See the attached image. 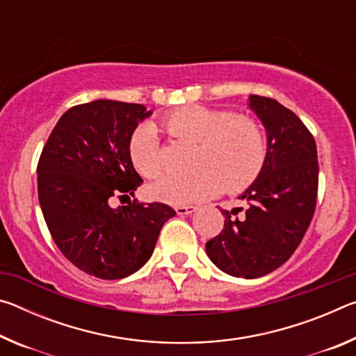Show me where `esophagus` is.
I'll list each match as a JSON object with an SVG mask.
<instances>
[{"mask_svg":"<svg viewBox=\"0 0 356 356\" xmlns=\"http://www.w3.org/2000/svg\"><path fill=\"white\" fill-rule=\"evenodd\" d=\"M176 212H177V215H191L196 212V207L195 206H179V207H176Z\"/></svg>","mask_w":356,"mask_h":356,"instance_id":"obj_1","label":"esophagus"}]
</instances>
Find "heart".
<instances>
[{
	"instance_id": "b5f03b06",
	"label": "heart",
	"mask_w": 356,
	"mask_h": 356,
	"mask_svg": "<svg viewBox=\"0 0 356 356\" xmlns=\"http://www.w3.org/2000/svg\"><path fill=\"white\" fill-rule=\"evenodd\" d=\"M161 125L171 136L196 143L191 160V170L196 171L150 184L147 193L156 201L185 206L209 200L222 188L238 193L262 171L267 143L262 125L251 116L186 105L168 113ZM129 152L143 176L155 177L163 171V150L155 125H138L130 136Z\"/></svg>"
}]
</instances>
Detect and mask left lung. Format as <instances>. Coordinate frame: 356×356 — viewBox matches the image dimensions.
Masks as SVG:
<instances>
[{
  "label": "left lung",
  "mask_w": 356,
  "mask_h": 356,
  "mask_svg": "<svg viewBox=\"0 0 356 356\" xmlns=\"http://www.w3.org/2000/svg\"><path fill=\"white\" fill-rule=\"evenodd\" d=\"M248 106L267 134V156L238 196L245 212L222 210L225 229L206 251L221 272L254 280L281 267L303 238L316 210L318 163L314 138L297 114L259 95H250Z\"/></svg>",
  "instance_id": "obj_1"
}]
</instances>
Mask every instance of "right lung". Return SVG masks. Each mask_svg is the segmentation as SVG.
Instances as JSON below:
<instances>
[{"label":"right lung","mask_w":356,"mask_h":356,"mask_svg":"<svg viewBox=\"0 0 356 356\" xmlns=\"http://www.w3.org/2000/svg\"><path fill=\"white\" fill-rule=\"evenodd\" d=\"M152 114L143 105L94 100L65 111L38 165L42 213L69 261L100 280H122L152 256L160 229L176 212L161 202L111 207L134 196L143 179L129 141Z\"/></svg>","instance_id":"right-lung-1"}]
</instances>
